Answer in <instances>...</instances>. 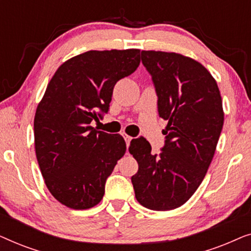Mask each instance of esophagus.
I'll return each mask as SVG.
<instances>
[{"label":"esophagus","mask_w":251,"mask_h":251,"mask_svg":"<svg viewBox=\"0 0 251 251\" xmlns=\"http://www.w3.org/2000/svg\"><path fill=\"white\" fill-rule=\"evenodd\" d=\"M121 135L123 136V138H125V140H126V146H129V145H130V142H131V139H132V137L128 136V135H126V132H122Z\"/></svg>","instance_id":"1"}]
</instances>
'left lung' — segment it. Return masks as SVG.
I'll return each mask as SVG.
<instances>
[{"mask_svg":"<svg viewBox=\"0 0 251 251\" xmlns=\"http://www.w3.org/2000/svg\"><path fill=\"white\" fill-rule=\"evenodd\" d=\"M157 96V112L168 121L161 153L144 138L130 143L138 162L131 177L137 201L151 210L183 205L198 190L214 157L224 125L215 78L192 58L175 52L142 51Z\"/></svg>","mask_w":251,"mask_h":251,"instance_id":"1","label":"left lung"}]
</instances>
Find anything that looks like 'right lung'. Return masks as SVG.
Here are the masks:
<instances>
[{
  "mask_svg": "<svg viewBox=\"0 0 251 251\" xmlns=\"http://www.w3.org/2000/svg\"><path fill=\"white\" fill-rule=\"evenodd\" d=\"M139 63L138 49L91 50L65 61L48 84L34 119L36 159L48 190L68 208L98 204L125 155L122 136L90 125L108 112L116 82Z\"/></svg>",
  "mask_w": 251,
  "mask_h": 251,
  "instance_id": "add662e5",
  "label": "right lung"
}]
</instances>
